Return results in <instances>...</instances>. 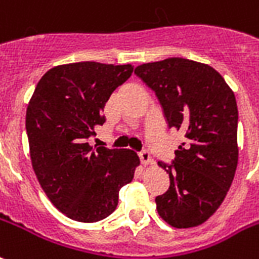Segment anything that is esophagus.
I'll return each mask as SVG.
<instances>
[{"mask_svg":"<svg viewBox=\"0 0 259 259\" xmlns=\"http://www.w3.org/2000/svg\"><path fill=\"white\" fill-rule=\"evenodd\" d=\"M140 160H141V163H143L144 165L152 164V163H153V159H152L151 153H149L148 151L140 152Z\"/></svg>","mask_w":259,"mask_h":259,"instance_id":"1","label":"esophagus"}]
</instances>
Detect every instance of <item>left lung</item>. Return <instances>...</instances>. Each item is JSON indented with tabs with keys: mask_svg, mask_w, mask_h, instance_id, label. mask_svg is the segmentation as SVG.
<instances>
[{
	"mask_svg": "<svg viewBox=\"0 0 259 259\" xmlns=\"http://www.w3.org/2000/svg\"><path fill=\"white\" fill-rule=\"evenodd\" d=\"M138 76L160 102L168 127L186 141L172 165L159 161L169 187L156 197L167 224L190 228L205 223L226 198L238 165V106L234 91L212 66L185 58L138 65Z\"/></svg>",
	"mask_w": 259,
	"mask_h": 259,
	"instance_id": "obj_1",
	"label": "left lung"
}]
</instances>
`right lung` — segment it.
Returning <instances> with one entry per match:
<instances>
[{
	"mask_svg": "<svg viewBox=\"0 0 259 259\" xmlns=\"http://www.w3.org/2000/svg\"><path fill=\"white\" fill-rule=\"evenodd\" d=\"M132 73L130 64L58 65L43 74L29 99L25 129L33 172L51 204L72 220L110 216L119 189L140 165L134 151L87 143L104 123L108 98Z\"/></svg>",
	"mask_w": 259,
	"mask_h": 259,
	"instance_id": "obj_1",
	"label": "right lung"
}]
</instances>
